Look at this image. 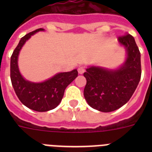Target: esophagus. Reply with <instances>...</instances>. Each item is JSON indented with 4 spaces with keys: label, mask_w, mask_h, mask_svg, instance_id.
<instances>
[{
    "label": "esophagus",
    "mask_w": 152,
    "mask_h": 152,
    "mask_svg": "<svg viewBox=\"0 0 152 152\" xmlns=\"http://www.w3.org/2000/svg\"><path fill=\"white\" fill-rule=\"evenodd\" d=\"M77 71H78V73L82 75L85 72V67L84 66H80L78 68H77Z\"/></svg>",
    "instance_id": "1"
}]
</instances>
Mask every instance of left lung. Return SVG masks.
<instances>
[{"label": "left lung", "instance_id": "1", "mask_svg": "<svg viewBox=\"0 0 152 152\" xmlns=\"http://www.w3.org/2000/svg\"><path fill=\"white\" fill-rule=\"evenodd\" d=\"M118 41L127 52L123 65L116 70L91 66L84 73L87 80L84 98L100 112H112L126 104L141 79V55L134 37L126 33L119 36Z\"/></svg>", "mask_w": 152, "mask_h": 152}]
</instances>
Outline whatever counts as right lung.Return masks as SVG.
Returning <instances> with one entry per match:
<instances>
[{
    "instance_id": "right-lung-1",
    "label": "right lung",
    "mask_w": 152,
    "mask_h": 152,
    "mask_svg": "<svg viewBox=\"0 0 152 152\" xmlns=\"http://www.w3.org/2000/svg\"><path fill=\"white\" fill-rule=\"evenodd\" d=\"M44 29H37L21 38L10 58V79L19 100L28 108L37 112H46L56 108L62 100L65 88L77 77V71L58 73L41 83L25 80L20 73L17 64L18 56L23 45L36 33Z\"/></svg>"
}]
</instances>
